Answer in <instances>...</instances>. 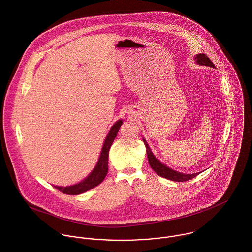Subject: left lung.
<instances>
[{
  "instance_id": "obj_1",
  "label": "left lung",
  "mask_w": 252,
  "mask_h": 252,
  "mask_svg": "<svg viewBox=\"0 0 252 252\" xmlns=\"http://www.w3.org/2000/svg\"><path fill=\"white\" fill-rule=\"evenodd\" d=\"M195 60L196 63L200 66H207V67H212L214 69H216V66L214 65V63L211 61V59L204 53H199L195 56ZM144 144L146 146V154H147V159H148V163L150 165V167L152 168V170L160 177L165 178L167 180H174V181H187L190 180L195 177H197L200 173H195V174H182L180 172H177L169 167H167L166 165L162 164L159 160H157L155 158V156L153 155V153L151 152L148 144L146 143V141L143 139Z\"/></svg>"
}]
</instances>
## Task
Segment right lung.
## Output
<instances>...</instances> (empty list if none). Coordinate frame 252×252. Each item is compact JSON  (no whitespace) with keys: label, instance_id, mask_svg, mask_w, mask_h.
Here are the masks:
<instances>
[{"label":"right lung","instance_id":"right-lung-1","mask_svg":"<svg viewBox=\"0 0 252 252\" xmlns=\"http://www.w3.org/2000/svg\"><path fill=\"white\" fill-rule=\"evenodd\" d=\"M122 120H118L117 122L114 123V125L111 127L110 131L108 132V136L105 140V143L102 148V152L100 154L99 161L94 168V170L90 173V175L85 179V180L80 181L77 184L71 185V186H66V187H61V186H54L56 189L61 191L64 194L67 195H78L81 193H84L97 185H99L103 180H105L107 174H108V151L113 143L121 125H122Z\"/></svg>","mask_w":252,"mask_h":252}]
</instances>
